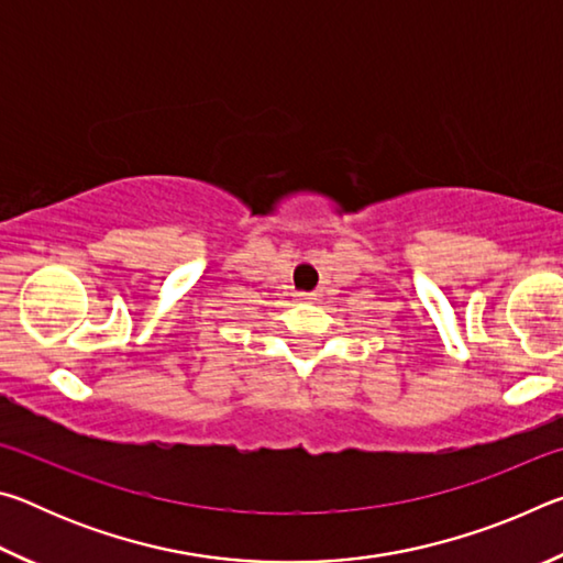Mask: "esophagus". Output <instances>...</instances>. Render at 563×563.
<instances>
[{
    "label": "esophagus",
    "mask_w": 563,
    "mask_h": 563,
    "mask_svg": "<svg viewBox=\"0 0 563 563\" xmlns=\"http://www.w3.org/2000/svg\"><path fill=\"white\" fill-rule=\"evenodd\" d=\"M295 300H300V302H316L318 295H316V292H298V295H295Z\"/></svg>",
    "instance_id": "1"
}]
</instances>
